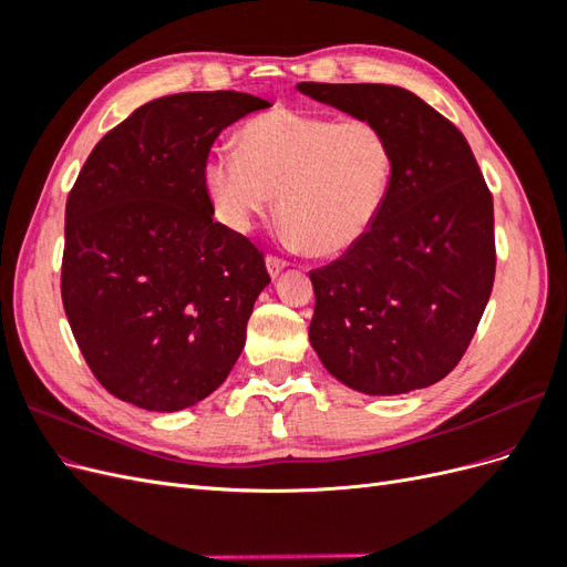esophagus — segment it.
<instances>
[{
  "label": "esophagus",
  "mask_w": 567,
  "mask_h": 567,
  "mask_svg": "<svg viewBox=\"0 0 567 567\" xmlns=\"http://www.w3.org/2000/svg\"><path fill=\"white\" fill-rule=\"evenodd\" d=\"M286 265H288V262L284 260V257H279V255H267V269H269L271 277H279V274L284 271Z\"/></svg>",
  "instance_id": "obj_1"
}]
</instances>
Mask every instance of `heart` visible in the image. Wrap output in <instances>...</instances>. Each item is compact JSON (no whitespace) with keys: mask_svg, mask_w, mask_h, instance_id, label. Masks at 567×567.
I'll list each match as a JSON object with an SVG mask.
<instances>
[{"mask_svg":"<svg viewBox=\"0 0 567 567\" xmlns=\"http://www.w3.org/2000/svg\"><path fill=\"white\" fill-rule=\"evenodd\" d=\"M236 148L205 163V186L221 219L248 231L277 210L290 241L338 255L362 241L381 217L394 177L388 134L367 117L338 120L274 109L238 130Z\"/></svg>","mask_w":567,"mask_h":567,"instance_id":"b5f03b06","label":"heart"}]
</instances>
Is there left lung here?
<instances>
[{
	"label": "left lung",
	"mask_w": 567,
	"mask_h": 567,
	"mask_svg": "<svg viewBox=\"0 0 567 567\" xmlns=\"http://www.w3.org/2000/svg\"><path fill=\"white\" fill-rule=\"evenodd\" d=\"M321 104L379 125L394 177L375 225L310 271V340L338 381L398 394L444 379L466 352L492 293V194L466 136L392 84L300 82Z\"/></svg>",
	"instance_id": "left-lung-1"
}]
</instances>
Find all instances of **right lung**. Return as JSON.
Returning a JSON list of instances; mask_svg holds the SVG:
<instances>
[{
  "label": "right lung",
  "instance_id": "add662e5",
  "mask_svg": "<svg viewBox=\"0 0 567 567\" xmlns=\"http://www.w3.org/2000/svg\"><path fill=\"white\" fill-rule=\"evenodd\" d=\"M269 104L241 92L148 101L101 136L65 200L61 300L94 379L177 411L215 392L269 284L265 252L213 219L219 132Z\"/></svg>",
  "mask_w": 567,
  "mask_h": 567
}]
</instances>
